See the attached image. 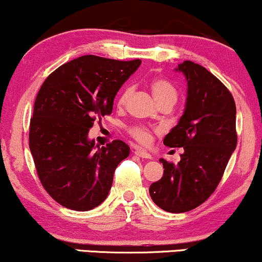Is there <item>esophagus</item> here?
<instances>
[{"label": "esophagus", "mask_w": 262, "mask_h": 262, "mask_svg": "<svg viewBox=\"0 0 262 262\" xmlns=\"http://www.w3.org/2000/svg\"><path fill=\"white\" fill-rule=\"evenodd\" d=\"M134 154L137 156H139V158H143V159H151V155L143 149H137L134 151Z\"/></svg>", "instance_id": "esophagus-1"}]
</instances>
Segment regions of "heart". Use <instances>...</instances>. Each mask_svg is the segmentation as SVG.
Returning <instances> with one entry per match:
<instances>
[{
	"instance_id": "heart-1",
	"label": "heart",
	"mask_w": 262,
	"mask_h": 262,
	"mask_svg": "<svg viewBox=\"0 0 262 262\" xmlns=\"http://www.w3.org/2000/svg\"><path fill=\"white\" fill-rule=\"evenodd\" d=\"M150 89H151L152 95H154L158 103H161V102H172V103H175L177 100V91L167 80L160 79V77L152 79L151 82H150ZM130 95L132 87H124L123 91L119 93L118 98H117V104L123 106L128 101ZM130 134L135 140H138L141 144H148L151 140V133L145 127H133L130 129Z\"/></svg>"
}]
</instances>
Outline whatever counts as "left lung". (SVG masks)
<instances>
[{
  "instance_id": "left-lung-1",
  "label": "left lung",
  "mask_w": 262,
  "mask_h": 262,
  "mask_svg": "<svg viewBox=\"0 0 262 262\" xmlns=\"http://www.w3.org/2000/svg\"><path fill=\"white\" fill-rule=\"evenodd\" d=\"M187 81L185 111L164 144L183 148L177 164L160 159L164 175L150 185L156 206L183 213L201 206L217 188L236 148V107L228 89L203 66L183 61L175 69Z\"/></svg>"
}]
</instances>
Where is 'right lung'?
Instances as JSON below:
<instances>
[{"label": "right lung", "instance_id": "obj_1", "mask_svg": "<svg viewBox=\"0 0 262 262\" xmlns=\"http://www.w3.org/2000/svg\"><path fill=\"white\" fill-rule=\"evenodd\" d=\"M140 64L80 56L56 69L39 90L29 149L45 191L66 208L85 212L100 206L117 166L128 158L124 141L100 148L89 132L96 118L112 113L117 92Z\"/></svg>", "mask_w": 262, "mask_h": 262}]
</instances>
